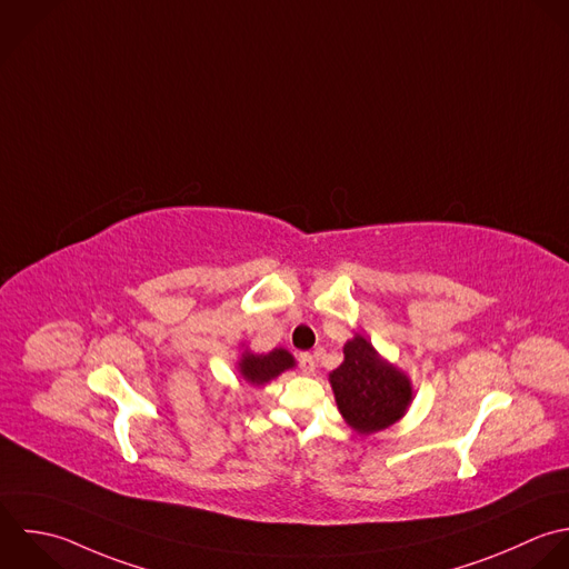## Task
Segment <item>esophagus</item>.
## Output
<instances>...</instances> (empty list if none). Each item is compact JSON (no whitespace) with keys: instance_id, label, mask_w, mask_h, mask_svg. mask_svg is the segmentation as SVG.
Wrapping results in <instances>:
<instances>
[{"instance_id":"1","label":"esophagus","mask_w":569,"mask_h":569,"mask_svg":"<svg viewBox=\"0 0 569 569\" xmlns=\"http://www.w3.org/2000/svg\"><path fill=\"white\" fill-rule=\"evenodd\" d=\"M297 361H299V368H301L303 375H315L317 372V363H315V357L310 352H301L297 357Z\"/></svg>"}]
</instances>
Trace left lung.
<instances>
[{"label":"left lung","mask_w":569,"mask_h":569,"mask_svg":"<svg viewBox=\"0 0 569 569\" xmlns=\"http://www.w3.org/2000/svg\"><path fill=\"white\" fill-rule=\"evenodd\" d=\"M330 386L339 412L359 435L390 428L412 403L410 379L361 335L343 346V363L330 372Z\"/></svg>","instance_id":"left-lung-1"}]
</instances>
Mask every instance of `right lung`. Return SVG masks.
I'll list each match as a JSON object with an SVG mask.
<instances>
[{
    "instance_id": "1",
    "label": "right lung",
    "mask_w": 569,
    "mask_h": 569,
    "mask_svg": "<svg viewBox=\"0 0 569 569\" xmlns=\"http://www.w3.org/2000/svg\"><path fill=\"white\" fill-rule=\"evenodd\" d=\"M290 368H295V357L283 348H274L268 355H254L246 350L239 359V375L250 386H266Z\"/></svg>"
}]
</instances>
